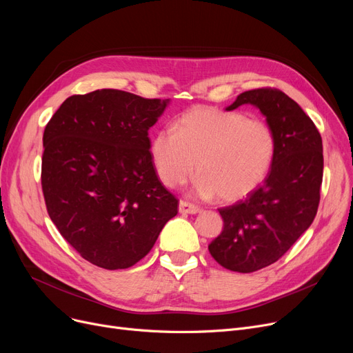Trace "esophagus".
<instances>
[{
  "label": "esophagus",
  "mask_w": 353,
  "mask_h": 353,
  "mask_svg": "<svg viewBox=\"0 0 353 353\" xmlns=\"http://www.w3.org/2000/svg\"><path fill=\"white\" fill-rule=\"evenodd\" d=\"M179 212H180L181 214H196V213L200 212V208H197L196 205H193V203L181 200V201L179 203Z\"/></svg>",
  "instance_id": "34e87169"
}]
</instances>
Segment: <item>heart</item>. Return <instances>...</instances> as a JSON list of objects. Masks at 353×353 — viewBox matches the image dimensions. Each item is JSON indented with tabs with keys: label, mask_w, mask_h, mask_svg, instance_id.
<instances>
[{
	"label": "heart",
	"mask_w": 353,
	"mask_h": 353,
	"mask_svg": "<svg viewBox=\"0 0 353 353\" xmlns=\"http://www.w3.org/2000/svg\"><path fill=\"white\" fill-rule=\"evenodd\" d=\"M152 160L165 188L186 181L194 165L199 194L221 201L246 197L266 180L276 154L272 127L236 111L197 107L152 140Z\"/></svg>",
	"instance_id": "1"
}]
</instances>
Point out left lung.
Wrapping results in <instances>:
<instances>
[{"instance_id":"obj_1","label":"left lung","mask_w":353,"mask_h":353,"mask_svg":"<svg viewBox=\"0 0 353 353\" xmlns=\"http://www.w3.org/2000/svg\"><path fill=\"white\" fill-rule=\"evenodd\" d=\"M252 104L276 137V154L262 186L219 209L223 230L209 245L223 268L250 273L279 259L316 216L323 177V147L316 125L283 91L256 88L239 94L228 111Z\"/></svg>"}]
</instances>
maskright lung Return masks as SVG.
I'll return each instance as SVG.
<instances>
[{
    "label": "right lung",
    "mask_w": 353,
    "mask_h": 353,
    "mask_svg": "<svg viewBox=\"0 0 353 353\" xmlns=\"http://www.w3.org/2000/svg\"><path fill=\"white\" fill-rule=\"evenodd\" d=\"M167 104L103 88L68 97L46 125L47 212L67 242L99 268L136 265L177 214V199L157 177L148 139Z\"/></svg>",
    "instance_id": "1"
}]
</instances>
